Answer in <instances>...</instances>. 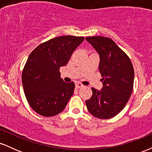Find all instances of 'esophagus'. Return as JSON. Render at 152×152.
Wrapping results in <instances>:
<instances>
[{"instance_id": "1", "label": "esophagus", "mask_w": 152, "mask_h": 152, "mask_svg": "<svg viewBox=\"0 0 152 152\" xmlns=\"http://www.w3.org/2000/svg\"><path fill=\"white\" fill-rule=\"evenodd\" d=\"M75 86H76V88H82V87H83V85H82L81 83H76V84H75Z\"/></svg>"}]
</instances>
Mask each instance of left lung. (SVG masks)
I'll return each instance as SVG.
<instances>
[{"label": "left lung", "mask_w": 152, "mask_h": 152, "mask_svg": "<svg viewBox=\"0 0 152 152\" xmlns=\"http://www.w3.org/2000/svg\"><path fill=\"white\" fill-rule=\"evenodd\" d=\"M100 57L99 69L103 87L91 88L93 94L86 101L90 114L108 119L117 115L126 106L134 86V71L130 58L112 39L102 36L86 37Z\"/></svg>", "instance_id": "8db88e82"}]
</instances>
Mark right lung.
<instances>
[{
  "mask_svg": "<svg viewBox=\"0 0 152 152\" xmlns=\"http://www.w3.org/2000/svg\"><path fill=\"white\" fill-rule=\"evenodd\" d=\"M84 38L64 36L41 43L31 52L22 73V83L31 107L43 116H53L65 109L74 94V82L61 78L60 67Z\"/></svg>",
  "mask_w": 152,
  "mask_h": 152,
  "instance_id": "add662e5",
  "label": "right lung"
}]
</instances>
